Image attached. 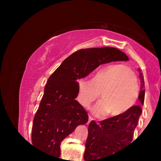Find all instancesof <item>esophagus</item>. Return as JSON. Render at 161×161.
Masks as SVG:
<instances>
[{
  "instance_id": "1",
  "label": "esophagus",
  "mask_w": 161,
  "mask_h": 161,
  "mask_svg": "<svg viewBox=\"0 0 161 161\" xmlns=\"http://www.w3.org/2000/svg\"><path fill=\"white\" fill-rule=\"evenodd\" d=\"M94 120V119H93V118L91 117V116H89V121H88V124H89V123H90V122H92V121H93Z\"/></svg>"
}]
</instances>
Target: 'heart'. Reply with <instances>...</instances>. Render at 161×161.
<instances>
[{
	"instance_id": "1",
	"label": "heart",
	"mask_w": 161,
	"mask_h": 161,
	"mask_svg": "<svg viewBox=\"0 0 161 161\" xmlns=\"http://www.w3.org/2000/svg\"><path fill=\"white\" fill-rule=\"evenodd\" d=\"M77 100L89 109L100 96L102 101L93 109L97 117L109 114L117 117L127 112L136 104L139 95L137 78L130 68L123 64L104 67L93 75L91 80L77 81Z\"/></svg>"
}]
</instances>
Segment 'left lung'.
Here are the masks:
<instances>
[{
    "instance_id": "8db88e82",
    "label": "left lung",
    "mask_w": 161,
    "mask_h": 161,
    "mask_svg": "<svg viewBox=\"0 0 161 161\" xmlns=\"http://www.w3.org/2000/svg\"><path fill=\"white\" fill-rule=\"evenodd\" d=\"M141 80L139 100L143 105L145 86L143 76L139 68ZM142 109L134 106L128 111L117 117H112L96 123L90 122L88 128V137L84 154L85 161L104 160L131 144L133 134L136 128Z\"/></svg>"
}]
</instances>
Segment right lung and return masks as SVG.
<instances>
[{
  "label": "right lung",
  "instance_id": "obj_1",
  "mask_svg": "<svg viewBox=\"0 0 161 161\" xmlns=\"http://www.w3.org/2000/svg\"><path fill=\"white\" fill-rule=\"evenodd\" d=\"M129 58L114 47L81 49L62 62L48 78L44 94L33 121V145L59 157L60 144L76 126L89 120L87 112L77 101V82L98 66Z\"/></svg>",
  "mask_w": 161,
  "mask_h": 161
}]
</instances>
